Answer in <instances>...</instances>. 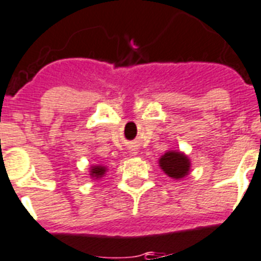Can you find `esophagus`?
Masks as SVG:
<instances>
[{
	"label": "esophagus",
	"instance_id": "34e87169",
	"mask_svg": "<svg viewBox=\"0 0 261 261\" xmlns=\"http://www.w3.org/2000/svg\"><path fill=\"white\" fill-rule=\"evenodd\" d=\"M135 153H137V151H135V150H133V154H135Z\"/></svg>",
	"mask_w": 261,
	"mask_h": 261
}]
</instances>
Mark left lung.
<instances>
[{
  "label": "left lung",
  "mask_w": 261,
  "mask_h": 261,
  "mask_svg": "<svg viewBox=\"0 0 261 261\" xmlns=\"http://www.w3.org/2000/svg\"><path fill=\"white\" fill-rule=\"evenodd\" d=\"M159 165L164 173L174 180H181L188 176L191 171V160L188 155L177 150L164 153V155L160 157Z\"/></svg>",
  "instance_id": "left-lung-1"
}]
</instances>
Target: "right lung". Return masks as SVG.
Instances as JSON below:
<instances>
[{
  "label": "right lung",
  "mask_w": 261,
  "mask_h": 261,
  "mask_svg": "<svg viewBox=\"0 0 261 261\" xmlns=\"http://www.w3.org/2000/svg\"><path fill=\"white\" fill-rule=\"evenodd\" d=\"M107 171H108V168L104 167V165H100V164H96V165H92L89 168V176L93 180H98V178L106 176Z\"/></svg>",
  "instance_id": "add662e5"
}]
</instances>
